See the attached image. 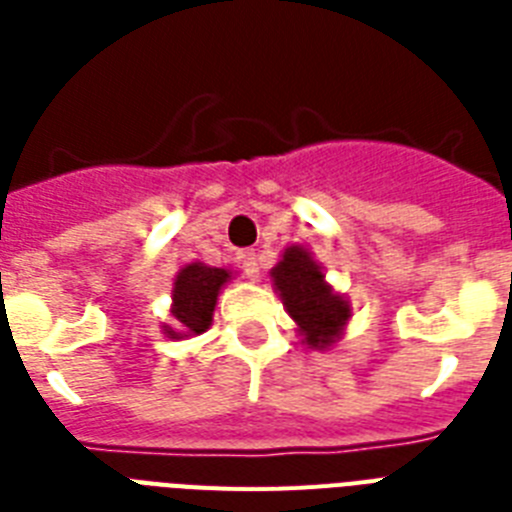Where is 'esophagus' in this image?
<instances>
[{
  "mask_svg": "<svg viewBox=\"0 0 512 512\" xmlns=\"http://www.w3.org/2000/svg\"><path fill=\"white\" fill-rule=\"evenodd\" d=\"M241 268L247 273V279H257V273H260V265H257V252L247 249V252H241L239 255Z\"/></svg>",
  "mask_w": 512,
  "mask_h": 512,
  "instance_id": "obj_1",
  "label": "esophagus"
}]
</instances>
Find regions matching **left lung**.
Segmentation results:
<instances>
[{
    "instance_id": "left-lung-1",
    "label": "left lung",
    "mask_w": 512,
    "mask_h": 512,
    "mask_svg": "<svg viewBox=\"0 0 512 512\" xmlns=\"http://www.w3.org/2000/svg\"><path fill=\"white\" fill-rule=\"evenodd\" d=\"M271 276L289 316L305 335V342L311 348H324L335 342L342 324L348 321L350 308L324 281L321 265L313 260L311 252L303 247H289Z\"/></svg>"
}]
</instances>
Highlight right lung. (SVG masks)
<instances>
[{
	"instance_id": "1",
	"label": "right lung",
	"mask_w": 512,
	"mask_h": 512,
	"mask_svg": "<svg viewBox=\"0 0 512 512\" xmlns=\"http://www.w3.org/2000/svg\"><path fill=\"white\" fill-rule=\"evenodd\" d=\"M231 273L225 268H209V265L193 263L185 265L177 273L175 292H172V316L183 335H201L212 324V311H215L217 292ZM180 332L170 329L172 337H180Z\"/></svg>"
}]
</instances>
